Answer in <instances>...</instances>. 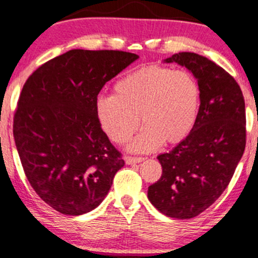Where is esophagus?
I'll return each mask as SVG.
<instances>
[{"label":"esophagus","mask_w":258,"mask_h":258,"mask_svg":"<svg viewBox=\"0 0 258 258\" xmlns=\"http://www.w3.org/2000/svg\"><path fill=\"white\" fill-rule=\"evenodd\" d=\"M124 163L126 164H135V163H141V161L144 160L143 157H131V155H126L123 158Z\"/></svg>","instance_id":"obj_1"}]
</instances>
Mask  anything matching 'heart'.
<instances>
[{"instance_id":"1","label":"heart","mask_w":258,"mask_h":258,"mask_svg":"<svg viewBox=\"0 0 258 258\" xmlns=\"http://www.w3.org/2000/svg\"><path fill=\"white\" fill-rule=\"evenodd\" d=\"M200 99V87L191 73L151 64L118 79L112 95L97 99L95 112L103 131L118 144L131 138L141 117L144 128L131 149L149 152L163 142L175 144L187 137L196 122Z\"/></svg>"}]
</instances>
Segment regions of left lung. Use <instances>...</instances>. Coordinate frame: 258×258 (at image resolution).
<instances>
[{"instance_id": "8db88e82", "label": "left lung", "mask_w": 258, "mask_h": 258, "mask_svg": "<svg viewBox=\"0 0 258 258\" xmlns=\"http://www.w3.org/2000/svg\"><path fill=\"white\" fill-rule=\"evenodd\" d=\"M165 62H176L194 73L201 104L187 137L158 155L163 174L148 187V198L165 216L189 219L220 197L244 154L245 100L236 81L205 56L179 52Z\"/></svg>"}]
</instances>
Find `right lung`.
<instances>
[{
	"label": "right lung",
	"instance_id": "obj_1",
	"mask_svg": "<svg viewBox=\"0 0 258 258\" xmlns=\"http://www.w3.org/2000/svg\"><path fill=\"white\" fill-rule=\"evenodd\" d=\"M138 55L70 50L45 62L24 83L13 137L25 176L39 197L66 216L98 207L124 165L95 112L106 82Z\"/></svg>",
	"mask_w": 258,
	"mask_h": 258
}]
</instances>
